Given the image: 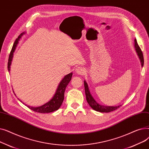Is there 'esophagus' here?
Segmentation results:
<instances>
[{
	"instance_id": "34e87169",
	"label": "esophagus",
	"mask_w": 149,
	"mask_h": 149,
	"mask_svg": "<svg viewBox=\"0 0 149 149\" xmlns=\"http://www.w3.org/2000/svg\"><path fill=\"white\" fill-rule=\"evenodd\" d=\"M76 72L79 75H83L86 72V69L82 67H78L76 69Z\"/></svg>"
}]
</instances>
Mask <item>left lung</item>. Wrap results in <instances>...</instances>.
<instances>
[{
	"label": "left lung",
	"instance_id": "1",
	"mask_svg": "<svg viewBox=\"0 0 149 149\" xmlns=\"http://www.w3.org/2000/svg\"><path fill=\"white\" fill-rule=\"evenodd\" d=\"M135 50L136 51V53L139 57V58L140 59L141 63V66L143 67L144 65V57H143V52L139 48V46L137 43V41L136 38L135 39ZM84 90H85V93H86V100L89 105L93 109L97 112H110L112 111H113L116 109L119 108L121 105L117 106H106L103 105L99 104L97 101L94 100L91 95V93L89 90L88 85L86 81H84Z\"/></svg>",
	"mask_w": 149,
	"mask_h": 149
}]
</instances>
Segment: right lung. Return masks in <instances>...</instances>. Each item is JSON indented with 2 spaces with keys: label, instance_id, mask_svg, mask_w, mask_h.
<instances>
[{
  "label": "right lung",
  "instance_id": "1",
  "mask_svg": "<svg viewBox=\"0 0 149 149\" xmlns=\"http://www.w3.org/2000/svg\"><path fill=\"white\" fill-rule=\"evenodd\" d=\"M25 33H21L19 35V36L18 37V38H16V40H15V41L14 43V45L13 46V48L11 49V51L10 52V56H9L8 63V71H10V66L11 64V61H12L13 57V53L15 49V48H16L17 45L19 43L20 38ZM72 76V73L71 72L70 74H68V75H66L64 77L63 79H62V80L60 81V84H58L57 89L56 93H55L54 95L53 96L52 99L48 101V102H47L46 103H45V104H43L41 106L36 107H31V106H28L26 104H25V105L29 109H31L32 111L36 112H38V113H50V112L58 110V109L60 108V107L61 106L63 101L65 91L67 85L68 84V83H69L70 80H71Z\"/></svg>",
  "mask_w": 149,
  "mask_h": 149
}]
</instances>
